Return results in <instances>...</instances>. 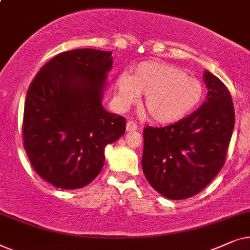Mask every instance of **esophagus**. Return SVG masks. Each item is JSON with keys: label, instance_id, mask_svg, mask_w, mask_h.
<instances>
[{"label": "esophagus", "instance_id": "1", "mask_svg": "<svg viewBox=\"0 0 250 250\" xmlns=\"http://www.w3.org/2000/svg\"><path fill=\"white\" fill-rule=\"evenodd\" d=\"M138 129L137 123L134 121H128L127 122V131H136Z\"/></svg>", "mask_w": 250, "mask_h": 250}]
</instances>
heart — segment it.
<instances>
[{
    "label": "heart",
    "instance_id": "b5f03b06",
    "mask_svg": "<svg viewBox=\"0 0 250 250\" xmlns=\"http://www.w3.org/2000/svg\"><path fill=\"white\" fill-rule=\"evenodd\" d=\"M145 95L143 112L154 122H177L199 107L205 98V86L184 69L164 62H142L132 75L123 73L116 81V103L127 109Z\"/></svg>",
    "mask_w": 250,
    "mask_h": 250
}]
</instances>
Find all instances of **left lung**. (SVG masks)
<instances>
[{"instance_id":"obj_1","label":"left lung","mask_w":250,"mask_h":250,"mask_svg":"<svg viewBox=\"0 0 250 250\" xmlns=\"http://www.w3.org/2000/svg\"><path fill=\"white\" fill-rule=\"evenodd\" d=\"M207 99L167 127L144 129L142 167L156 192L171 200L202 191L224 166L234 127V107L224 83L205 71Z\"/></svg>"}]
</instances>
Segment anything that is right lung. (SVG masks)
Masks as SVG:
<instances>
[{"label": "right lung", "mask_w": 250, "mask_h": 250, "mask_svg": "<svg viewBox=\"0 0 250 250\" xmlns=\"http://www.w3.org/2000/svg\"><path fill=\"white\" fill-rule=\"evenodd\" d=\"M111 51L75 49L43 65L24 108V147L34 170L56 188H81L97 177L104 149L125 131V119L103 107Z\"/></svg>", "instance_id": "1"}]
</instances>
